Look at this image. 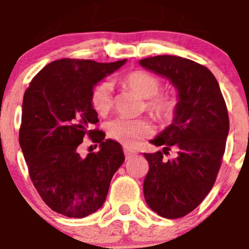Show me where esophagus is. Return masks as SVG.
Here are the masks:
<instances>
[{"mask_svg": "<svg viewBox=\"0 0 249 249\" xmlns=\"http://www.w3.org/2000/svg\"><path fill=\"white\" fill-rule=\"evenodd\" d=\"M124 154H125V158L129 159V158H131L132 156H135V154H136V152L132 151V149H130V148H127V147H124Z\"/></svg>", "mask_w": 249, "mask_h": 249, "instance_id": "esophagus-1", "label": "esophagus"}]
</instances>
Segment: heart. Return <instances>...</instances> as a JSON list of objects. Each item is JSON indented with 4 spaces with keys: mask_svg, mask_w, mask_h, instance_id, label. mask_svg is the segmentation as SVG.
Instances as JSON below:
<instances>
[{
    "mask_svg": "<svg viewBox=\"0 0 249 249\" xmlns=\"http://www.w3.org/2000/svg\"><path fill=\"white\" fill-rule=\"evenodd\" d=\"M123 83L144 98V108L156 119L169 122L176 114L178 98L175 93L160 91L161 80L146 71H132L124 75ZM91 107L98 115H107L113 107V85L110 81H100L91 91ZM109 139L127 147L139 144L154 132V126L146 118L129 119L118 117L106 125Z\"/></svg>",
    "mask_w": 249,
    "mask_h": 249,
    "instance_id": "1",
    "label": "heart"
}]
</instances>
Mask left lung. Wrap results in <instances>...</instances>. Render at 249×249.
Listing matches in <instances>:
<instances>
[{"instance_id":"obj_1","label":"left lung","mask_w":249,"mask_h":249,"mask_svg":"<svg viewBox=\"0 0 249 249\" xmlns=\"http://www.w3.org/2000/svg\"><path fill=\"white\" fill-rule=\"evenodd\" d=\"M146 69L168 78L178 91L173 123L151 143L163 152L143 153L149 165L143 181L146 203L166 219H178L202 203L221 166L229 134V114L215 76L187 58L156 55L140 60ZM177 149L175 159L163 154Z\"/></svg>"}]
</instances>
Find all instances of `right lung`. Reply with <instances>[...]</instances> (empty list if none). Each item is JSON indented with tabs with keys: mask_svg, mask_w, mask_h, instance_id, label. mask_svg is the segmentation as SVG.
Instances as JSON below:
<instances>
[{
	"mask_svg": "<svg viewBox=\"0 0 249 249\" xmlns=\"http://www.w3.org/2000/svg\"><path fill=\"white\" fill-rule=\"evenodd\" d=\"M125 60L57 59L34 76L24 93L19 143L29 176L43 202L69 218L98 211L124 163L120 143L105 141V132L92 127L98 118L90 96L93 86ZM86 136L101 149L81 159L77 146Z\"/></svg>",
	"mask_w": 249,
	"mask_h": 249,
	"instance_id": "right-lung-1",
	"label": "right lung"
}]
</instances>
